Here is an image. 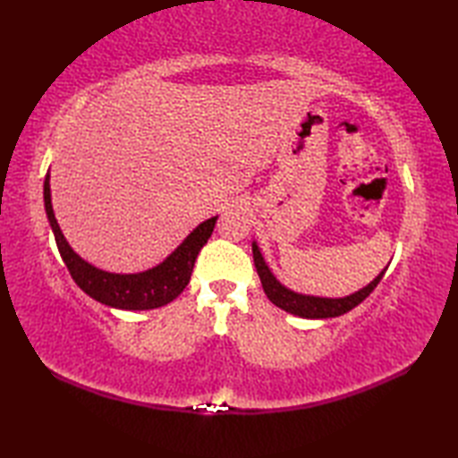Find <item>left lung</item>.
I'll use <instances>...</instances> for the list:
<instances>
[{
  "label": "left lung",
  "mask_w": 458,
  "mask_h": 458,
  "mask_svg": "<svg viewBox=\"0 0 458 458\" xmlns=\"http://www.w3.org/2000/svg\"><path fill=\"white\" fill-rule=\"evenodd\" d=\"M251 251H254V264H256L258 276L261 279V287H264L267 299L274 305H277L279 309L287 310V313L303 317V318H328V317H340V315L348 313V310H352L354 307H358L369 293H372V291L377 287V284L382 281V277L386 274V269H384L382 274H379L368 287L360 289L358 293L343 297V299L309 297V295L293 293V291H289V289L281 285L279 281L274 276H271V271L266 266V261H264V258H261L256 244H251Z\"/></svg>",
  "instance_id": "1"
}]
</instances>
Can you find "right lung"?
I'll return each mask as SVG.
<instances>
[{
  "label": "right lung",
  "mask_w": 458,
  "mask_h": 458,
  "mask_svg": "<svg viewBox=\"0 0 458 458\" xmlns=\"http://www.w3.org/2000/svg\"><path fill=\"white\" fill-rule=\"evenodd\" d=\"M43 197L47 216L48 222H51L53 234L56 240V248L61 251V258L64 261L68 274H71L74 284L79 285L86 295H90L92 299L114 309H157L171 303L173 299H177L182 293V289L187 287L199 251L208 242L214 230V224H216V216L202 222L200 226L194 228L187 236V240H184L182 244L157 267L143 271V274L118 276L86 264V261L76 256L72 248L68 246V242L64 240L61 228H58L53 212L48 174L45 179Z\"/></svg>",
  "instance_id": "obj_1"
}]
</instances>
